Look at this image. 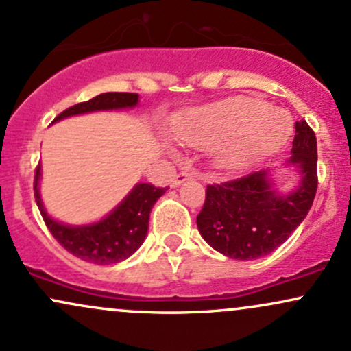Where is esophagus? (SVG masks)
<instances>
[{
  "instance_id": "34e87169",
  "label": "esophagus",
  "mask_w": 351,
  "mask_h": 351,
  "mask_svg": "<svg viewBox=\"0 0 351 351\" xmlns=\"http://www.w3.org/2000/svg\"><path fill=\"white\" fill-rule=\"evenodd\" d=\"M193 176H195V173H193V171H180L178 175H176L175 178L171 180V184H173V186H178V184L183 183V181L191 180Z\"/></svg>"
}]
</instances>
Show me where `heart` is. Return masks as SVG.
<instances>
[{"mask_svg":"<svg viewBox=\"0 0 351 351\" xmlns=\"http://www.w3.org/2000/svg\"><path fill=\"white\" fill-rule=\"evenodd\" d=\"M176 134L181 142L195 148L223 145L217 162L236 171L279 150L291 134V122L284 112L269 108L263 100L234 97L189 112L180 120Z\"/></svg>","mask_w":351,"mask_h":351,"instance_id":"heart-1","label":"heart"}]
</instances>
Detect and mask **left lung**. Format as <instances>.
<instances>
[{
  "instance_id": "8db88e82",
  "label": "left lung",
  "mask_w": 351,
  "mask_h": 351,
  "mask_svg": "<svg viewBox=\"0 0 351 351\" xmlns=\"http://www.w3.org/2000/svg\"><path fill=\"white\" fill-rule=\"evenodd\" d=\"M289 165H295L300 184L289 195L274 191L265 170L206 186L196 216L203 239L231 259L267 256L289 239L305 219L317 193V138L305 120L295 122Z\"/></svg>"
}]
</instances>
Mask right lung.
<instances>
[{
  "mask_svg": "<svg viewBox=\"0 0 351 351\" xmlns=\"http://www.w3.org/2000/svg\"><path fill=\"white\" fill-rule=\"evenodd\" d=\"M136 104H138V94L106 92L87 102L66 108L56 117L54 122L71 115L135 107ZM39 176H41V165L36 167L34 173V198L51 234L72 256L99 265L120 263L130 257L142 245L148 231V217L153 204L168 189L156 188L152 183H138L128 193L127 198L102 221L88 226H67L47 216L39 196Z\"/></svg>",
  "mask_w": 351,
  "mask_h": 351,
  "instance_id": "obj_1",
  "label": "right lung"
}]
</instances>
